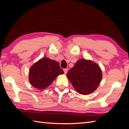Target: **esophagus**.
Returning a JSON list of instances; mask_svg holds the SVG:
<instances>
[{
	"label": "esophagus",
	"instance_id": "1",
	"mask_svg": "<svg viewBox=\"0 0 129 129\" xmlns=\"http://www.w3.org/2000/svg\"><path fill=\"white\" fill-rule=\"evenodd\" d=\"M64 72L65 74H67L68 72V69H64Z\"/></svg>",
	"mask_w": 129,
	"mask_h": 129
}]
</instances>
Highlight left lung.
Returning <instances> with one entry per match:
<instances>
[{"mask_svg":"<svg viewBox=\"0 0 129 129\" xmlns=\"http://www.w3.org/2000/svg\"><path fill=\"white\" fill-rule=\"evenodd\" d=\"M67 77L78 93L86 95L96 90L102 75L99 65L91 60L80 59L68 71Z\"/></svg>","mask_w":129,"mask_h":129,"instance_id":"1","label":"left lung"}]
</instances>
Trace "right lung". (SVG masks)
Segmentation results:
<instances>
[{
  "instance_id": "right-lung-1",
  "label": "right lung",
  "mask_w": 129,
  "mask_h": 129,
  "mask_svg": "<svg viewBox=\"0 0 129 129\" xmlns=\"http://www.w3.org/2000/svg\"><path fill=\"white\" fill-rule=\"evenodd\" d=\"M64 73L58 62L43 57L30 67L29 82L35 88L44 89L49 86L58 75Z\"/></svg>"
}]
</instances>
